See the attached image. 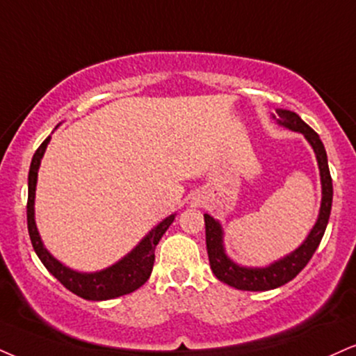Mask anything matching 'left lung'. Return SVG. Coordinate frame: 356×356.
<instances>
[{"instance_id": "obj_1", "label": "left lung", "mask_w": 356, "mask_h": 356, "mask_svg": "<svg viewBox=\"0 0 356 356\" xmlns=\"http://www.w3.org/2000/svg\"><path fill=\"white\" fill-rule=\"evenodd\" d=\"M272 119L278 126L285 127L293 132H298L307 139V143L314 149L316 164L320 170V182H322V202H320V211L316 222L312 227L300 245L295 250L286 254L275 262L265 265V267H247L234 262L225 252L224 245V229L217 219H213L211 213H204L205 220V243H207L209 262L213 275L219 278L224 284L234 286L237 290H248V292H265V290L277 289V286L285 285L298 273L302 268L310 262L312 255L318 248L322 237L327 229L330 212H332V199H333V186L332 177H330L327 151H325L323 143L316 132L312 129L308 124L302 121L298 114L293 111L275 109Z\"/></svg>"}]
</instances>
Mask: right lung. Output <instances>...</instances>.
I'll use <instances>...</instances> for the list:
<instances>
[{
  "label": "right lung",
  "mask_w": 356,
  "mask_h": 356,
  "mask_svg": "<svg viewBox=\"0 0 356 356\" xmlns=\"http://www.w3.org/2000/svg\"><path fill=\"white\" fill-rule=\"evenodd\" d=\"M58 127V126H56ZM51 136L44 139L38 151L34 152L31 167L28 174V232L31 238L33 248L40 260L48 268L51 275L58 278L61 284L66 286L70 292H72L84 300H111V298L121 297V295L131 293L134 290L143 286L147 278L151 277L154 267V252L156 245L159 243L161 237L172 224L177 213H170L164 220L159 222L154 229L145 234L140 242L132 248L129 254H126L118 262L109 265L97 272H78L74 268L66 267L63 262H59L56 257L51 254L44 243L41 241L40 230H38L36 219H34V199H36V184H38V170H40L41 159L44 156L46 147H48Z\"/></svg>",
  "instance_id": "1"
}]
</instances>
